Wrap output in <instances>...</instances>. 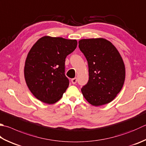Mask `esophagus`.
<instances>
[{"label":"esophagus","instance_id":"1","mask_svg":"<svg viewBox=\"0 0 146 146\" xmlns=\"http://www.w3.org/2000/svg\"><path fill=\"white\" fill-rule=\"evenodd\" d=\"M71 82H72V83L73 84H75L76 82H77V78H75L72 79H71Z\"/></svg>","mask_w":146,"mask_h":146}]
</instances>
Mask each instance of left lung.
<instances>
[{"mask_svg": "<svg viewBox=\"0 0 146 146\" xmlns=\"http://www.w3.org/2000/svg\"><path fill=\"white\" fill-rule=\"evenodd\" d=\"M79 48L88 64L89 80L81 88L82 95L93 106L110 103L124 84L125 67L121 56L104 38L81 39Z\"/></svg>", "mask_w": 146, "mask_h": 146, "instance_id": "left-lung-1", "label": "left lung"}]
</instances>
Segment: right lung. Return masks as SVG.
<instances>
[{
  "mask_svg": "<svg viewBox=\"0 0 146 146\" xmlns=\"http://www.w3.org/2000/svg\"><path fill=\"white\" fill-rule=\"evenodd\" d=\"M77 45L76 39L48 35L33 45L25 60L24 76L29 89L38 100L53 104L62 97L69 85L64 73L65 58Z\"/></svg>",
  "mask_w": 146,
  "mask_h": 146,
  "instance_id": "add662e5",
  "label": "right lung"
}]
</instances>
